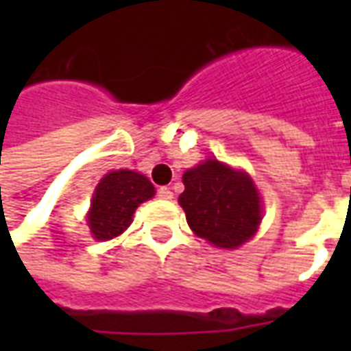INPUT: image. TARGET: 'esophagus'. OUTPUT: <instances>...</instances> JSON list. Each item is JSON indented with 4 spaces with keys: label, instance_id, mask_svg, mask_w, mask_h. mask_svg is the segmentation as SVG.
<instances>
[{
    "label": "esophagus",
    "instance_id": "34e87169",
    "mask_svg": "<svg viewBox=\"0 0 351 351\" xmlns=\"http://www.w3.org/2000/svg\"><path fill=\"white\" fill-rule=\"evenodd\" d=\"M156 195H158V198H162V200H171V198H173V191H171L169 187H160L158 191H156Z\"/></svg>",
    "mask_w": 351,
    "mask_h": 351
}]
</instances>
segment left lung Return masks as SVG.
I'll return each instance as SVG.
<instances>
[{
    "mask_svg": "<svg viewBox=\"0 0 351 351\" xmlns=\"http://www.w3.org/2000/svg\"><path fill=\"white\" fill-rule=\"evenodd\" d=\"M182 180L186 189L178 202L198 237L234 250L255 234L262 220L261 197L245 173L206 160L186 171Z\"/></svg>",
    "mask_w": 351,
    "mask_h": 351,
    "instance_id": "obj_1",
    "label": "left lung"
}]
</instances>
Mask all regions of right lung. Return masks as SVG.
Listing matches in <instances>:
<instances>
[{"label": "right lung", "instance_id": "right-lung-1", "mask_svg": "<svg viewBox=\"0 0 351 351\" xmlns=\"http://www.w3.org/2000/svg\"><path fill=\"white\" fill-rule=\"evenodd\" d=\"M154 195L153 184L134 171H111L100 180L90 202V233L98 240L118 237L131 226L132 213Z\"/></svg>", "mask_w": 351, "mask_h": 351}]
</instances>
